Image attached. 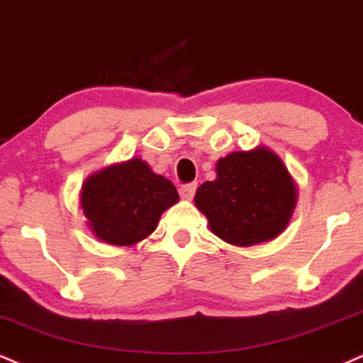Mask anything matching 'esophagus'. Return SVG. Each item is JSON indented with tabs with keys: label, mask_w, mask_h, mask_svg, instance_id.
I'll return each instance as SVG.
<instances>
[{
	"label": "esophagus",
	"mask_w": 363,
	"mask_h": 363,
	"mask_svg": "<svg viewBox=\"0 0 363 363\" xmlns=\"http://www.w3.org/2000/svg\"><path fill=\"white\" fill-rule=\"evenodd\" d=\"M195 190H196V183H186V185H182L180 186V196L183 200H191L195 195Z\"/></svg>",
	"instance_id": "1"
}]
</instances>
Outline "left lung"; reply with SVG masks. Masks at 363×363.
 Segmentation results:
<instances>
[{"label": "left lung", "mask_w": 363, "mask_h": 363, "mask_svg": "<svg viewBox=\"0 0 363 363\" xmlns=\"http://www.w3.org/2000/svg\"><path fill=\"white\" fill-rule=\"evenodd\" d=\"M216 180L196 190L194 203L212 234L235 247H250L283 234L298 203V183L271 147L218 158Z\"/></svg>", "instance_id": "8db88e82"}]
</instances>
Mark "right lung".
<instances>
[{
  "label": "right lung",
  "instance_id": "add662e5",
  "mask_svg": "<svg viewBox=\"0 0 363 363\" xmlns=\"http://www.w3.org/2000/svg\"><path fill=\"white\" fill-rule=\"evenodd\" d=\"M180 200L174 185L141 158L118 161L84 180L79 203L91 234L128 247L150 237L161 213Z\"/></svg>",
  "mask_w": 363,
  "mask_h": 363
}]
</instances>
